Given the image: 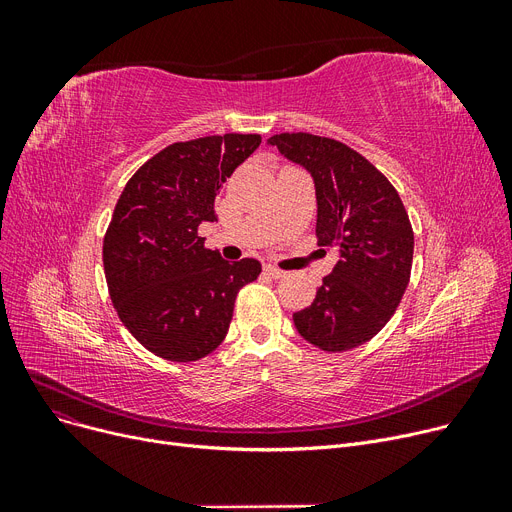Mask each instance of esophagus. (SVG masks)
<instances>
[{
	"label": "esophagus",
	"instance_id": "1",
	"mask_svg": "<svg viewBox=\"0 0 512 512\" xmlns=\"http://www.w3.org/2000/svg\"><path fill=\"white\" fill-rule=\"evenodd\" d=\"M263 272L267 274V276H270V278H282L284 276V272L280 270V267H276V265H272V263H267L265 267H263Z\"/></svg>",
	"mask_w": 512,
	"mask_h": 512
}]
</instances>
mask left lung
<instances>
[{
    "label": "left lung",
    "mask_w": 512,
    "mask_h": 512,
    "mask_svg": "<svg viewBox=\"0 0 512 512\" xmlns=\"http://www.w3.org/2000/svg\"><path fill=\"white\" fill-rule=\"evenodd\" d=\"M267 145L303 166L317 197L319 245L338 263L294 326L313 346L342 353L365 344L394 315L413 265V228L396 188L348 145L309 132H282Z\"/></svg>",
    "instance_id": "obj_1"
}]
</instances>
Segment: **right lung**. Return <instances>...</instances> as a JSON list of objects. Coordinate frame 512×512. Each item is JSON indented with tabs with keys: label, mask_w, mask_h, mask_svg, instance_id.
<instances>
[{
	"label": "right lung",
	"mask_w": 512,
	"mask_h": 512,
	"mask_svg": "<svg viewBox=\"0 0 512 512\" xmlns=\"http://www.w3.org/2000/svg\"><path fill=\"white\" fill-rule=\"evenodd\" d=\"M261 143L224 134L174 143L134 172L103 238L110 299L128 332L153 355L188 363L213 353L228 334L238 290L261 263H228L205 249L203 222H215V195Z\"/></svg>",
	"instance_id": "1"
}]
</instances>
